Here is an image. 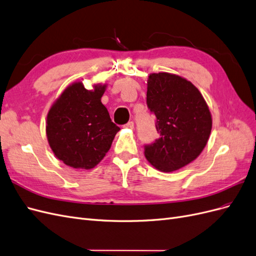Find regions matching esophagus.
<instances>
[{
	"label": "esophagus",
	"instance_id": "1",
	"mask_svg": "<svg viewBox=\"0 0 256 256\" xmlns=\"http://www.w3.org/2000/svg\"><path fill=\"white\" fill-rule=\"evenodd\" d=\"M125 128H129V129H134V122H128L126 125H124Z\"/></svg>",
	"mask_w": 256,
	"mask_h": 256
}]
</instances>
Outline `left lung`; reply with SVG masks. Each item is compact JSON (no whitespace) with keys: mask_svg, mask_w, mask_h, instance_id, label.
<instances>
[{"mask_svg":"<svg viewBox=\"0 0 256 256\" xmlns=\"http://www.w3.org/2000/svg\"><path fill=\"white\" fill-rule=\"evenodd\" d=\"M146 104L156 116L159 138L145 145L150 164L161 172H173L196 160L210 136V111L190 81L168 72L152 74Z\"/></svg>","mask_w":256,"mask_h":256,"instance_id":"left-lung-1","label":"left lung"}]
</instances>
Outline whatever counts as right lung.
Wrapping results in <instances>:
<instances>
[{
    "label": "right lung",
    "mask_w": 256,
    "mask_h": 256,
    "mask_svg": "<svg viewBox=\"0 0 256 256\" xmlns=\"http://www.w3.org/2000/svg\"><path fill=\"white\" fill-rule=\"evenodd\" d=\"M106 85L88 90L76 82L62 92L47 116L48 142L56 158L74 168H95L120 131L102 102Z\"/></svg>",
    "instance_id": "right-lung-1"
}]
</instances>
